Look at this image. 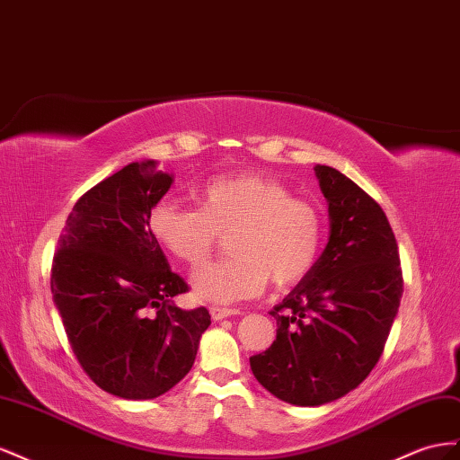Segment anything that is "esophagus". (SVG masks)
I'll use <instances>...</instances> for the list:
<instances>
[{
    "label": "esophagus",
    "instance_id": "esophagus-1",
    "mask_svg": "<svg viewBox=\"0 0 460 460\" xmlns=\"http://www.w3.org/2000/svg\"><path fill=\"white\" fill-rule=\"evenodd\" d=\"M209 314H212L214 320H223V318H229V316H237V314H241V310H237V308L212 306V308H209Z\"/></svg>",
    "mask_w": 460,
    "mask_h": 460
}]
</instances>
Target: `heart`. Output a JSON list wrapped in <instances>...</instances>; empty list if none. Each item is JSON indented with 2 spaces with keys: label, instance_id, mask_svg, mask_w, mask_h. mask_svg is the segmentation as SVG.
<instances>
[{
  "label": "heart",
  "instance_id": "1",
  "mask_svg": "<svg viewBox=\"0 0 460 460\" xmlns=\"http://www.w3.org/2000/svg\"><path fill=\"white\" fill-rule=\"evenodd\" d=\"M199 208L162 200L150 212L154 239L177 260L200 266L221 231H231L234 256L212 261L192 275L199 298L239 303L258 296L273 278L288 287L316 266L323 244V216L312 202L295 199L285 185L260 173L209 179L196 192Z\"/></svg>",
  "mask_w": 460,
  "mask_h": 460
}]
</instances>
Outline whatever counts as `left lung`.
<instances>
[{"instance_id":"obj_1","label":"left lung","mask_w":460,"mask_h":460,"mask_svg":"<svg viewBox=\"0 0 460 460\" xmlns=\"http://www.w3.org/2000/svg\"><path fill=\"white\" fill-rule=\"evenodd\" d=\"M330 212L316 266L270 314L278 337L254 354V377L271 395L320 406L358 387L382 357L402 296L395 234L384 209L330 165L314 167Z\"/></svg>"}]
</instances>
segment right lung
I'll list each match as a JSON object with an SVG mask.
<instances>
[{"label": "right lung", "mask_w": 460, "mask_h": 460, "mask_svg": "<svg viewBox=\"0 0 460 460\" xmlns=\"http://www.w3.org/2000/svg\"><path fill=\"white\" fill-rule=\"evenodd\" d=\"M172 182L154 160L98 182L73 206L51 268V295L78 364L100 389L128 401L175 387L212 323L204 306L173 303L189 285L150 231L152 208Z\"/></svg>", "instance_id": "obj_1"}]
</instances>
